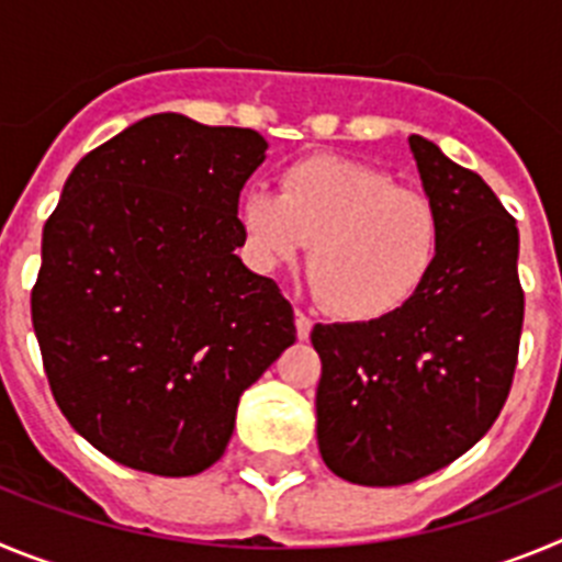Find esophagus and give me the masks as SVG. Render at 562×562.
Segmentation results:
<instances>
[{
    "label": "esophagus",
    "instance_id": "obj_1",
    "mask_svg": "<svg viewBox=\"0 0 562 562\" xmlns=\"http://www.w3.org/2000/svg\"><path fill=\"white\" fill-rule=\"evenodd\" d=\"M293 316H296V318H293V325H296V336H300L302 341H305V338L311 336V330H313V318L305 316V313H302V311H296V313H293Z\"/></svg>",
    "mask_w": 562,
    "mask_h": 562
}]
</instances>
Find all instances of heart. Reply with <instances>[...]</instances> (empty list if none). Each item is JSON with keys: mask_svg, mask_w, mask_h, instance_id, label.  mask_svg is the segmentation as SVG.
Segmentation results:
<instances>
[{"mask_svg": "<svg viewBox=\"0 0 562 562\" xmlns=\"http://www.w3.org/2000/svg\"><path fill=\"white\" fill-rule=\"evenodd\" d=\"M237 218L260 271L293 266L311 244L313 285L347 322H378L406 307L442 249V218L426 193L344 156L291 161L280 193L249 187Z\"/></svg>", "mask_w": 562, "mask_h": 562, "instance_id": "b5f03b06", "label": "heart"}]
</instances>
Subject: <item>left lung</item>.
<instances>
[{
    "mask_svg": "<svg viewBox=\"0 0 562 562\" xmlns=\"http://www.w3.org/2000/svg\"><path fill=\"white\" fill-rule=\"evenodd\" d=\"M442 218L419 293L378 322L316 325L318 453L336 476L397 487L451 464L487 434L513 386L524 291L518 226L479 173L408 136Z\"/></svg>",
    "mask_w": 562,
    "mask_h": 562,
    "instance_id": "obj_1",
    "label": "left lung"
}]
</instances>
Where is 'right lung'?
<instances>
[{
  "label": "right lung",
  "instance_id": "right-lung-1",
  "mask_svg": "<svg viewBox=\"0 0 562 562\" xmlns=\"http://www.w3.org/2000/svg\"><path fill=\"white\" fill-rule=\"evenodd\" d=\"M266 148L251 128L154 114L86 154L44 224V372L69 426L125 468L218 462L240 394L296 341L291 302L235 255Z\"/></svg>",
  "mask_w": 562,
  "mask_h": 562
}]
</instances>
